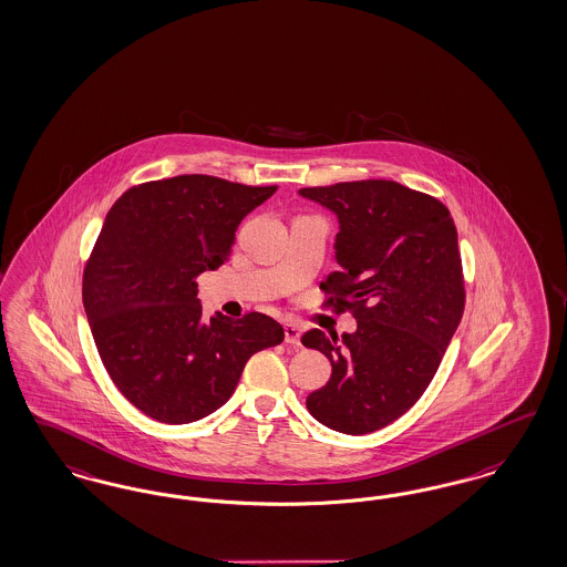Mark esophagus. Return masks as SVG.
Listing matches in <instances>:
<instances>
[{
  "label": "esophagus",
  "instance_id": "1",
  "mask_svg": "<svg viewBox=\"0 0 567 567\" xmlns=\"http://www.w3.org/2000/svg\"><path fill=\"white\" fill-rule=\"evenodd\" d=\"M285 341L291 346H301V329L293 322L285 324Z\"/></svg>",
  "mask_w": 567,
  "mask_h": 567
}]
</instances>
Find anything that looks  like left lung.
<instances>
[{
  "label": "left lung",
  "mask_w": 567,
  "mask_h": 567,
  "mask_svg": "<svg viewBox=\"0 0 567 567\" xmlns=\"http://www.w3.org/2000/svg\"><path fill=\"white\" fill-rule=\"evenodd\" d=\"M337 215V272L320 285L324 306L352 310L355 331L312 329L306 348L331 360V379L306 406L329 430L362 435L414 406L437 371L465 310L458 235L430 195L391 179L301 188Z\"/></svg>",
  "instance_id": "8db88e82"
}]
</instances>
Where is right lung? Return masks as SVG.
<instances>
[{"label": "right lung", "instance_id": "right-lung-1", "mask_svg": "<svg viewBox=\"0 0 567 567\" xmlns=\"http://www.w3.org/2000/svg\"><path fill=\"white\" fill-rule=\"evenodd\" d=\"M276 186L176 176L123 193L83 270V308L117 390L151 419L184 425L224 406L247 360L282 343L266 313L203 318L196 276L233 251L243 217Z\"/></svg>", "mask_w": 567, "mask_h": 567}]
</instances>
